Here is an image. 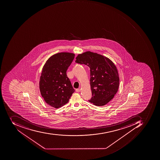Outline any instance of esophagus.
Wrapping results in <instances>:
<instances>
[{
	"mask_svg": "<svg viewBox=\"0 0 160 160\" xmlns=\"http://www.w3.org/2000/svg\"><path fill=\"white\" fill-rule=\"evenodd\" d=\"M76 91L77 92H79L81 91V89H77Z\"/></svg>",
	"mask_w": 160,
	"mask_h": 160,
	"instance_id": "1",
	"label": "esophagus"
}]
</instances>
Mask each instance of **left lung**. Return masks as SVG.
<instances>
[{
  "label": "left lung",
  "mask_w": 160,
  "mask_h": 160,
  "mask_svg": "<svg viewBox=\"0 0 160 160\" xmlns=\"http://www.w3.org/2000/svg\"><path fill=\"white\" fill-rule=\"evenodd\" d=\"M75 62L90 68L92 97L90 102L98 106L108 103L118 92L119 78L118 69L112 60L99 54L86 51L79 54Z\"/></svg>",
  "instance_id": "left-lung-1"
}]
</instances>
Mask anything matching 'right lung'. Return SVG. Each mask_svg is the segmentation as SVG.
Listing matches in <instances>:
<instances>
[{
    "label": "right lung",
    "instance_id": "add662e5",
    "mask_svg": "<svg viewBox=\"0 0 160 160\" xmlns=\"http://www.w3.org/2000/svg\"><path fill=\"white\" fill-rule=\"evenodd\" d=\"M75 57V54L60 52L46 61L42 68L39 89L45 102L56 109L68 103L75 92L67 71Z\"/></svg>",
    "mask_w": 160,
    "mask_h": 160
}]
</instances>
